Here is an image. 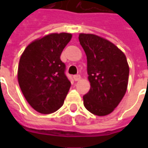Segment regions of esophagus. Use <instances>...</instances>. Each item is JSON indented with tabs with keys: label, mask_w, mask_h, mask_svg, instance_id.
<instances>
[{
	"label": "esophagus",
	"mask_w": 148,
	"mask_h": 148,
	"mask_svg": "<svg viewBox=\"0 0 148 148\" xmlns=\"http://www.w3.org/2000/svg\"><path fill=\"white\" fill-rule=\"evenodd\" d=\"M73 78H74V80L76 81V82H78V81H80L81 80V76L80 75H75L74 77H73Z\"/></svg>",
	"instance_id": "1"
}]
</instances>
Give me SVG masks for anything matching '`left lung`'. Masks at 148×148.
I'll use <instances>...</instances> for the list:
<instances>
[{"label":"left lung","mask_w":148,"mask_h":148,"mask_svg":"<svg viewBox=\"0 0 148 148\" xmlns=\"http://www.w3.org/2000/svg\"><path fill=\"white\" fill-rule=\"evenodd\" d=\"M79 41L86 55L90 84L83 96L86 109L105 116L119 105L127 91L129 66L125 54L110 41L92 34H80Z\"/></svg>","instance_id":"left-lung-1"}]
</instances>
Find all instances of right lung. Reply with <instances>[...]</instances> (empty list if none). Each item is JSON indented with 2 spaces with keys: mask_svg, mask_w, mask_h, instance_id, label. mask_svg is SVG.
I'll use <instances>...</instances> for the list:
<instances>
[{
  "mask_svg": "<svg viewBox=\"0 0 148 148\" xmlns=\"http://www.w3.org/2000/svg\"><path fill=\"white\" fill-rule=\"evenodd\" d=\"M71 34L53 33L35 39L21 54L18 82L34 110L49 114L60 109L71 87L60 56Z\"/></svg>",
  "mask_w": 148,
  "mask_h": 148,
  "instance_id": "right-lung-1",
  "label": "right lung"
}]
</instances>
